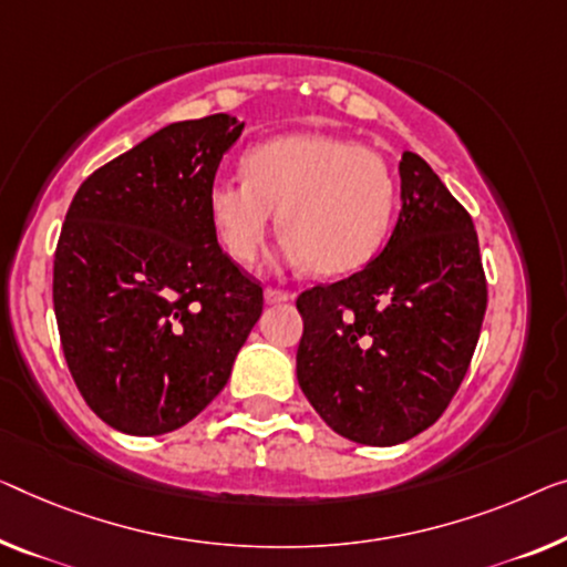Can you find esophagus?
Masks as SVG:
<instances>
[{"mask_svg":"<svg viewBox=\"0 0 567 567\" xmlns=\"http://www.w3.org/2000/svg\"><path fill=\"white\" fill-rule=\"evenodd\" d=\"M265 300L269 302V306H275V302H287V300H292V292L275 290V287H267V290H265Z\"/></svg>","mask_w":567,"mask_h":567,"instance_id":"esophagus-1","label":"esophagus"}]
</instances>
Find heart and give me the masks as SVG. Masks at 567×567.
I'll use <instances>...</instances> for the list:
<instances>
[{"instance_id": "b5f03b06", "label": "heart", "mask_w": 567, "mask_h": 567, "mask_svg": "<svg viewBox=\"0 0 567 567\" xmlns=\"http://www.w3.org/2000/svg\"><path fill=\"white\" fill-rule=\"evenodd\" d=\"M244 177H216L206 210L221 249L249 265L265 247L272 214L287 265L336 277L364 267L390 234L396 185L374 150L328 134H282L241 159Z\"/></svg>"}]
</instances>
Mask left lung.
Here are the masks:
<instances>
[{
  "label": "left lung",
  "mask_w": 567,
  "mask_h": 567,
  "mask_svg": "<svg viewBox=\"0 0 567 567\" xmlns=\"http://www.w3.org/2000/svg\"><path fill=\"white\" fill-rule=\"evenodd\" d=\"M402 210L361 272L300 292L298 382L338 435L396 445L443 415L486 312L468 210L415 152L400 159Z\"/></svg>",
  "instance_id": "obj_1"
}]
</instances>
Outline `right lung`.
<instances>
[{
	"label": "right lung",
	"mask_w": 567,
	"mask_h": 567,
	"mask_svg": "<svg viewBox=\"0 0 567 567\" xmlns=\"http://www.w3.org/2000/svg\"><path fill=\"white\" fill-rule=\"evenodd\" d=\"M244 130L229 114L167 124L81 183L53 261L65 364L126 435L183 427L224 390L261 287L218 247L206 193Z\"/></svg>",
	"instance_id": "1"
}]
</instances>
